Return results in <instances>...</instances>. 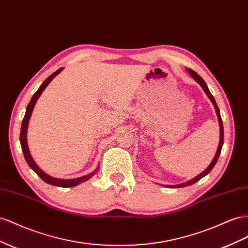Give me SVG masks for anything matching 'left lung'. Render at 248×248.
Wrapping results in <instances>:
<instances>
[{"instance_id":"left-lung-1","label":"left lung","mask_w":248,"mask_h":248,"mask_svg":"<svg viewBox=\"0 0 248 248\" xmlns=\"http://www.w3.org/2000/svg\"><path fill=\"white\" fill-rule=\"evenodd\" d=\"M186 72L189 73V75L195 80V81L202 86V90H203V92L206 93V96L209 97V99L211 100V102L213 103V105H214V108H215V110H216V115H217V117H218V122H219V129H220V137H219V144H218V148H217V151H216V155H215V156H214V158L212 159V162H211V164L209 165V167H207V168L204 170V171H202V173L199 174V175H197L196 177H194V178H192V179H190V180H188V182L186 183H183V184H179V185H173V186H166L167 188H184V186H191V185H193V184H195V183H197L199 179H202V177H204L206 174H209L210 172H211V170L214 168V166L216 165V163H217V160H218V157H219V155H220V152H221V149H222V146H223V140H224V132H223V124H222V120H221V116H220V110H219V108H218V106H217V103H216V101H215V99H214V97H213V95L211 93V92H210V90H209V88H207V85H206V83L204 82V80L200 77L196 72H194L193 70H191V69H186Z\"/></svg>"}]
</instances>
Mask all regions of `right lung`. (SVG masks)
<instances>
[{
    "label": "right lung",
    "instance_id": "1",
    "mask_svg": "<svg viewBox=\"0 0 248 248\" xmlns=\"http://www.w3.org/2000/svg\"><path fill=\"white\" fill-rule=\"evenodd\" d=\"M63 70V68H60L58 69L56 72L53 73L52 75H50L48 78H46L45 81L42 83V85L39 86V89L37 90V92L33 95V97L31 98L30 102L27 106V109H26V113H25V117L23 119V122H22V127H21V135H19V142H21V146H22V150L24 153V156L27 164L29 165L30 168L34 171L37 175L41 177L45 183L52 185V186H62V188H69V186H78L81 183L86 182V180H89L91 177H93L95 174L97 173V171L99 170V166L96 168V170L88 174V175H84L81 177H78V178H73V179H62V178H56V177H53L49 174H46V172H44L39 167L37 166V164L35 163V160L33 159L30 150H29V147H28V142H27V131H28V125H29V120L31 118L32 115V111L33 108H34L35 103L37 101V99L39 98V96L42 95V93L44 92V90L48 86V84L52 81L53 78L56 77L60 72Z\"/></svg>",
    "mask_w": 248,
    "mask_h": 248
}]
</instances>
